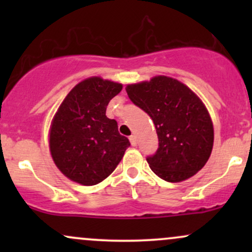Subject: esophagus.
Masks as SVG:
<instances>
[{
    "label": "esophagus",
    "mask_w": 252,
    "mask_h": 252,
    "mask_svg": "<svg viewBox=\"0 0 252 252\" xmlns=\"http://www.w3.org/2000/svg\"><path fill=\"white\" fill-rule=\"evenodd\" d=\"M129 140H130V143H131V146H136V144H137V138H136V136L135 135H131L129 137Z\"/></svg>",
    "instance_id": "esophagus-1"
}]
</instances>
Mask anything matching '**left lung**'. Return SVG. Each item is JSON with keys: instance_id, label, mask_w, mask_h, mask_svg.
I'll list each match as a JSON object with an SVG mask.
<instances>
[{"instance_id": "8db88e82", "label": "left lung", "mask_w": 252, "mask_h": 252, "mask_svg": "<svg viewBox=\"0 0 252 252\" xmlns=\"http://www.w3.org/2000/svg\"><path fill=\"white\" fill-rule=\"evenodd\" d=\"M132 103L149 115L158 137V148L147 158L158 178L180 182L198 173L213 147V124L194 92L166 76L126 88Z\"/></svg>"}]
</instances>
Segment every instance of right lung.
<instances>
[{
  "label": "right lung",
  "mask_w": 252,
  "mask_h": 252,
  "mask_svg": "<svg viewBox=\"0 0 252 252\" xmlns=\"http://www.w3.org/2000/svg\"><path fill=\"white\" fill-rule=\"evenodd\" d=\"M122 84L91 77L77 84L52 121L50 149L63 175L84 186L99 184L114 172L130 146L118 132L106 106Z\"/></svg>",
  "instance_id": "add662e5"
}]
</instances>
